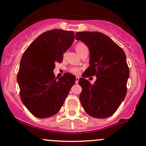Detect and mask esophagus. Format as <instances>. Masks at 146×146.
I'll return each mask as SVG.
<instances>
[{"label": "esophagus", "mask_w": 146, "mask_h": 146, "mask_svg": "<svg viewBox=\"0 0 146 146\" xmlns=\"http://www.w3.org/2000/svg\"><path fill=\"white\" fill-rule=\"evenodd\" d=\"M79 77H76V79H75V82H76V84H78V82H79Z\"/></svg>", "instance_id": "1"}]
</instances>
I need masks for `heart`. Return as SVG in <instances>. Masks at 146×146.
I'll use <instances>...</instances> for the list:
<instances>
[{"label":"heart","instance_id":"obj_1","mask_svg":"<svg viewBox=\"0 0 146 146\" xmlns=\"http://www.w3.org/2000/svg\"><path fill=\"white\" fill-rule=\"evenodd\" d=\"M86 46L85 45L84 43L82 42H79L76 45V50L78 53L80 52L82 50H83L84 47H86ZM70 72L71 73H72L73 74H79L81 72V69L79 68V67H72L70 69Z\"/></svg>","mask_w":146,"mask_h":146}]
</instances>
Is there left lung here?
Here are the masks:
<instances>
[{"label": "left lung", "mask_w": 146, "mask_h": 146, "mask_svg": "<svg viewBox=\"0 0 146 146\" xmlns=\"http://www.w3.org/2000/svg\"><path fill=\"white\" fill-rule=\"evenodd\" d=\"M76 40L84 42L90 52V65L79 79L82 89L81 104L92 117H109L119 109L127 93L129 68L125 52L99 32H78ZM89 76H97L93 85L85 79Z\"/></svg>", "instance_id": "obj_1"}]
</instances>
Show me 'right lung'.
I'll list each match as a JSON object with an SVG mask.
<instances>
[{
	"mask_svg": "<svg viewBox=\"0 0 146 146\" xmlns=\"http://www.w3.org/2000/svg\"><path fill=\"white\" fill-rule=\"evenodd\" d=\"M74 37L73 31L49 30L39 35L23 54L17 81L21 101L33 116L44 119L56 114L74 84L73 74L64 73L57 79L53 72Z\"/></svg>",
	"mask_w": 146,
	"mask_h": 146,
	"instance_id": "obj_1",
	"label": "right lung"
}]
</instances>
